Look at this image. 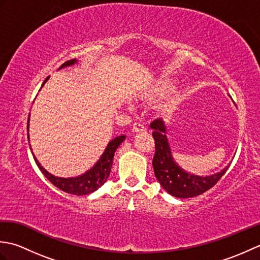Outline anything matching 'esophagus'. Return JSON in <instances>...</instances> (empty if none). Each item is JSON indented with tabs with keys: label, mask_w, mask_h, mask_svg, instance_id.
<instances>
[{
	"label": "esophagus",
	"mask_w": 260,
	"mask_h": 260,
	"mask_svg": "<svg viewBox=\"0 0 260 260\" xmlns=\"http://www.w3.org/2000/svg\"><path fill=\"white\" fill-rule=\"evenodd\" d=\"M145 126L141 123H134L132 127V132L133 133H141V132H145Z\"/></svg>",
	"instance_id": "1"
}]
</instances>
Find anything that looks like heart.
Wrapping results in <instances>:
<instances>
[{
	"instance_id": "b5f03b06",
	"label": "heart",
	"mask_w": 260,
	"mask_h": 260,
	"mask_svg": "<svg viewBox=\"0 0 260 260\" xmlns=\"http://www.w3.org/2000/svg\"><path fill=\"white\" fill-rule=\"evenodd\" d=\"M175 90V82L169 78H159L154 81L150 87H147L145 90L139 93V98L141 101L147 104H155L162 99L169 97L171 93ZM180 104L179 97H171L163 105L159 106V114L163 116H171L178 108Z\"/></svg>"
}]
</instances>
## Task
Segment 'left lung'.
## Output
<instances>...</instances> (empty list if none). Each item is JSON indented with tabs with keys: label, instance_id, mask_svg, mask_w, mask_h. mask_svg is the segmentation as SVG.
Listing matches in <instances>:
<instances>
[{
	"label": "left lung",
	"instance_id": "1",
	"mask_svg": "<svg viewBox=\"0 0 260 260\" xmlns=\"http://www.w3.org/2000/svg\"><path fill=\"white\" fill-rule=\"evenodd\" d=\"M151 127L154 129L153 139L155 141V154L152 162L154 174L163 189L171 196L182 199L200 196L211 189L228 170L230 164L220 172L208 176H199L185 172L173 159L164 121L162 119L154 120Z\"/></svg>",
	"mask_w": 260,
	"mask_h": 260
}]
</instances>
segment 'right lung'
Instances as JSON below:
<instances>
[{
	"mask_svg": "<svg viewBox=\"0 0 260 260\" xmlns=\"http://www.w3.org/2000/svg\"><path fill=\"white\" fill-rule=\"evenodd\" d=\"M76 62H77L76 59L68 60V61H66L59 69L69 67V66H73ZM48 79L49 77L45 80V82ZM45 82H43L42 86L45 85ZM27 132H29V120H27ZM125 137H126L125 135H120L110 141L108 143L106 150L104 151L103 155L98 159V162L93 165L89 171H87L85 174L76 176V178H58V176H54L41 167V164L39 163V161L36 158L35 155H33V157H35V161L38 165V168L40 169L43 175H45L54 186H57L58 189L67 193H70V194L87 196L89 194V193H92L96 190H98L99 187H101L108 179L110 169H112V165H113L114 154L116 150H117V147L121 144V143H123ZM27 139H29V136H27Z\"/></svg>",
	"mask_w": 260,
	"mask_h": 260,
	"instance_id": "1",
	"label": "right lung"
}]
</instances>
